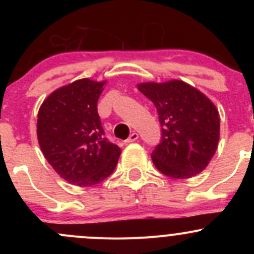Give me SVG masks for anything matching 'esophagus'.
Returning <instances> with one entry per match:
<instances>
[{
  "mask_svg": "<svg viewBox=\"0 0 254 254\" xmlns=\"http://www.w3.org/2000/svg\"><path fill=\"white\" fill-rule=\"evenodd\" d=\"M137 139H139V134H137V132H131V134H130V136L127 137V143L134 142V141H136Z\"/></svg>",
  "mask_w": 254,
  "mask_h": 254,
  "instance_id": "34e87169",
  "label": "esophagus"
}]
</instances>
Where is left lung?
Returning a JSON list of instances; mask_svg holds the SVG:
<instances>
[{
    "instance_id": "obj_1",
    "label": "left lung",
    "mask_w": 254,
    "mask_h": 254,
    "mask_svg": "<svg viewBox=\"0 0 254 254\" xmlns=\"http://www.w3.org/2000/svg\"><path fill=\"white\" fill-rule=\"evenodd\" d=\"M136 86L155 104L162 125V140L151 155L153 165L171 178L199 175L219 146L220 115L215 104L181 79Z\"/></svg>"
}]
</instances>
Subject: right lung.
Listing matches in <instances>:
<instances>
[{
  "mask_svg": "<svg viewBox=\"0 0 254 254\" xmlns=\"http://www.w3.org/2000/svg\"><path fill=\"white\" fill-rule=\"evenodd\" d=\"M106 83L76 79L51 92L38 112L43 155L61 178L78 187L96 186L111 176L122 153L103 137L97 112Z\"/></svg>",
  "mask_w": 254,
  "mask_h": 254,
  "instance_id": "right-lung-1",
  "label": "right lung"
}]
</instances>
